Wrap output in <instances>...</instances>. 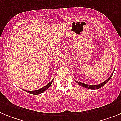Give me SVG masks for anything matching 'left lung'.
Returning a JSON list of instances; mask_svg holds the SVG:
<instances>
[{
    "label": "left lung",
    "mask_w": 121,
    "mask_h": 121,
    "mask_svg": "<svg viewBox=\"0 0 121 121\" xmlns=\"http://www.w3.org/2000/svg\"><path fill=\"white\" fill-rule=\"evenodd\" d=\"M113 75V73H112V74L111 75L110 77H109L108 79H106V81H104L103 82L101 83L100 84H98V85H89V84H84V83H82V82H78V81H76V82L78 83V84H79L80 86H82V87H85V88H87V89H93V90H95V89H100L101 87H103V86H104L106 83L109 81L112 76Z\"/></svg>",
    "instance_id": "obj_1"
}]
</instances>
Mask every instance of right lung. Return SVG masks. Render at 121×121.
<instances>
[{"instance_id":"add662e5","label":"right lung","mask_w":121,"mask_h":121,"mask_svg":"<svg viewBox=\"0 0 121 121\" xmlns=\"http://www.w3.org/2000/svg\"><path fill=\"white\" fill-rule=\"evenodd\" d=\"M53 81V79H52V81H51L49 83H48L47 85H46V86H45V87H42V88H41V89H39V90H32V91H29V90H24V91L26 92H28V93H31V94H33V95H38V94H40V93H42V92H43L44 91H45V90H47V89H48L50 87V86H51L52 83Z\"/></svg>"}]
</instances>
